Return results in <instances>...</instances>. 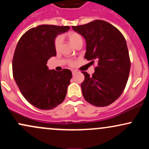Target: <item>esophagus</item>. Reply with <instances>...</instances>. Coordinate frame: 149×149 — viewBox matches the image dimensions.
Returning a JSON list of instances; mask_svg holds the SVG:
<instances>
[{
  "label": "esophagus",
  "instance_id": "34e87169",
  "mask_svg": "<svg viewBox=\"0 0 149 149\" xmlns=\"http://www.w3.org/2000/svg\"><path fill=\"white\" fill-rule=\"evenodd\" d=\"M72 74L73 75H75L76 73H77V71H76V70H72Z\"/></svg>",
  "mask_w": 149,
  "mask_h": 149
}]
</instances>
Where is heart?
I'll return each instance as SVG.
<instances>
[{"instance_id": "b5f03b06", "label": "heart", "mask_w": 149, "mask_h": 149, "mask_svg": "<svg viewBox=\"0 0 149 149\" xmlns=\"http://www.w3.org/2000/svg\"><path fill=\"white\" fill-rule=\"evenodd\" d=\"M67 37H68V40L70 41V42L75 47V45H77L78 43H79L80 42H83V39L81 37V36L80 34H78V32H71L67 35ZM62 42V39L60 36L56 37L54 40V47L55 49L58 51L60 47H61ZM71 64L73 63H71Z\"/></svg>"}]
</instances>
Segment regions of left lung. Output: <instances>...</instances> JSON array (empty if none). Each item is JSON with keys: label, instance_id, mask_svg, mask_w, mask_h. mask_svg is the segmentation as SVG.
I'll return each instance as SVG.
<instances>
[{"label": "left lung", "instance_id": "1", "mask_svg": "<svg viewBox=\"0 0 149 149\" xmlns=\"http://www.w3.org/2000/svg\"><path fill=\"white\" fill-rule=\"evenodd\" d=\"M72 28L86 40L84 58L97 64L92 76L82 72L85 76L81 85L83 97L96 107L112 104L123 93L130 71L125 37L114 26L100 19Z\"/></svg>", "mask_w": 149, "mask_h": 149}]
</instances>
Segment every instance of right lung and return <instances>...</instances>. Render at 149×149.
<instances>
[{
    "instance_id": "right-lung-1",
    "label": "right lung",
    "mask_w": 149,
    "mask_h": 149,
    "mask_svg": "<svg viewBox=\"0 0 149 149\" xmlns=\"http://www.w3.org/2000/svg\"><path fill=\"white\" fill-rule=\"evenodd\" d=\"M69 29V26L39 25L27 31L16 46L13 78L24 98L38 109H54L66 97L71 71L49 70L47 63L56 55V37Z\"/></svg>"
}]
</instances>
